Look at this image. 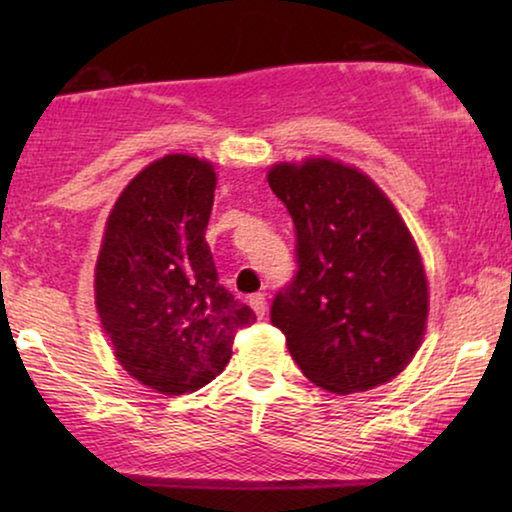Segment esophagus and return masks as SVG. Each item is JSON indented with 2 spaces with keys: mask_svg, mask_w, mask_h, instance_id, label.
I'll return each instance as SVG.
<instances>
[{
  "mask_svg": "<svg viewBox=\"0 0 512 512\" xmlns=\"http://www.w3.org/2000/svg\"><path fill=\"white\" fill-rule=\"evenodd\" d=\"M249 305H251V310L256 312V317H261V319H263V314L268 312V300H265L263 293H254V296L249 298Z\"/></svg>",
  "mask_w": 512,
  "mask_h": 512,
  "instance_id": "obj_1",
  "label": "esophagus"
}]
</instances>
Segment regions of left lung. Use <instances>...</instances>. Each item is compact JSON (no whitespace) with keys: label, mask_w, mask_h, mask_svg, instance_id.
<instances>
[{"label":"left lung","mask_w":512,"mask_h":512,"mask_svg":"<svg viewBox=\"0 0 512 512\" xmlns=\"http://www.w3.org/2000/svg\"><path fill=\"white\" fill-rule=\"evenodd\" d=\"M268 184L296 226V277L270 307L293 361L333 394L394 380L429 314L424 265L401 214L373 179L331 158L272 165Z\"/></svg>","instance_id":"obj_1"}]
</instances>
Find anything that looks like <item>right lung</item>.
<instances>
[{
    "label": "right lung",
    "mask_w": 512,
    "mask_h": 512,
    "mask_svg": "<svg viewBox=\"0 0 512 512\" xmlns=\"http://www.w3.org/2000/svg\"><path fill=\"white\" fill-rule=\"evenodd\" d=\"M214 165L186 153L146 165L118 195L95 265V305L123 370L165 396L198 391L256 314L219 284L205 230Z\"/></svg>",
    "instance_id": "obj_1"
}]
</instances>
